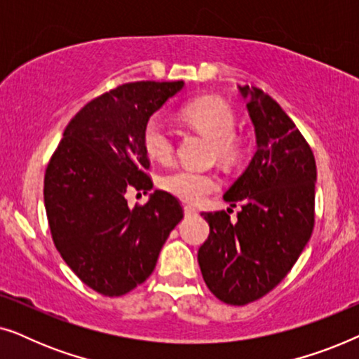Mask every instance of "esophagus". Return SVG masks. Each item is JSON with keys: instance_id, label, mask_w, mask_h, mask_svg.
<instances>
[{"instance_id": "34e87169", "label": "esophagus", "mask_w": 359, "mask_h": 359, "mask_svg": "<svg viewBox=\"0 0 359 359\" xmlns=\"http://www.w3.org/2000/svg\"><path fill=\"white\" fill-rule=\"evenodd\" d=\"M184 215H196L198 214V210H196L194 208H191V205H184Z\"/></svg>"}]
</instances>
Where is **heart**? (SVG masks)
I'll return each mask as SVG.
<instances>
[{"label":"heart","mask_w":359,"mask_h":359,"mask_svg":"<svg viewBox=\"0 0 359 359\" xmlns=\"http://www.w3.org/2000/svg\"><path fill=\"white\" fill-rule=\"evenodd\" d=\"M181 117L201 134L212 139L214 156L225 165H232L242 155V147L235 130L237 117L227 102L217 97H201L191 101L181 111ZM142 145L151 160L166 163L173 158L175 140L165 122L151 116L142 130ZM161 188L188 204H201L219 189V180L212 173L180 168L161 178Z\"/></svg>","instance_id":"heart-1"}]
</instances>
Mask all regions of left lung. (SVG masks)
Instances as JSON below:
<instances>
[{
	"label": "left lung",
	"mask_w": 359,
	"mask_h": 359,
	"mask_svg": "<svg viewBox=\"0 0 359 359\" xmlns=\"http://www.w3.org/2000/svg\"><path fill=\"white\" fill-rule=\"evenodd\" d=\"M257 135V151L224 199L242 203L237 222L225 210L203 212L209 237L198 262L210 292L230 306L278 286L313 229L317 166L311 147L281 106L255 86H238Z\"/></svg>",
	"instance_id": "obj_1"
}]
</instances>
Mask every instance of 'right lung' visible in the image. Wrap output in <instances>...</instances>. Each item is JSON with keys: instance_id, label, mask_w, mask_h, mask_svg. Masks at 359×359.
Masks as SVG:
<instances>
[{"instance_id": "obj_1", "label": "right lung", "mask_w": 359, "mask_h": 359, "mask_svg": "<svg viewBox=\"0 0 359 359\" xmlns=\"http://www.w3.org/2000/svg\"><path fill=\"white\" fill-rule=\"evenodd\" d=\"M184 81H137L88 102L68 122L46 170L43 203L53 243L86 286L122 296L155 269L181 219L178 199L155 189L130 209L127 189L150 191L142 130Z\"/></svg>"}]
</instances>
